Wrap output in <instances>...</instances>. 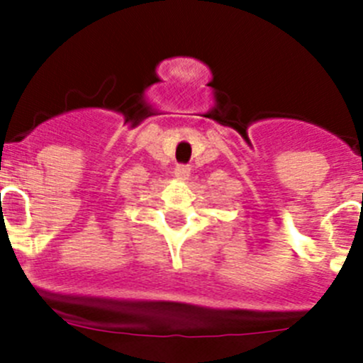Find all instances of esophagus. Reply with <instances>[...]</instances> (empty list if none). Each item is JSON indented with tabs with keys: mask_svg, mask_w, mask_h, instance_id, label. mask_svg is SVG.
I'll list each match as a JSON object with an SVG mask.
<instances>
[{
	"mask_svg": "<svg viewBox=\"0 0 363 363\" xmlns=\"http://www.w3.org/2000/svg\"><path fill=\"white\" fill-rule=\"evenodd\" d=\"M174 174L178 176V178H187V176L191 174V169H189L187 165H178L174 169Z\"/></svg>",
	"mask_w": 363,
	"mask_h": 363,
	"instance_id": "esophagus-1",
	"label": "esophagus"
}]
</instances>
